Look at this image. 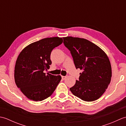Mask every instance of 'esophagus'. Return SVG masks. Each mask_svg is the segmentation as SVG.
Masks as SVG:
<instances>
[{"instance_id":"1","label":"esophagus","mask_w":126,"mask_h":126,"mask_svg":"<svg viewBox=\"0 0 126 126\" xmlns=\"http://www.w3.org/2000/svg\"><path fill=\"white\" fill-rule=\"evenodd\" d=\"M66 78V76H62V79H65Z\"/></svg>"}]
</instances>
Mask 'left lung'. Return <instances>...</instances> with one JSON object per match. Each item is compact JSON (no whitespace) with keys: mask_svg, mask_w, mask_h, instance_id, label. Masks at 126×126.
I'll list each match as a JSON object with an SVG mask.
<instances>
[{"mask_svg":"<svg viewBox=\"0 0 126 126\" xmlns=\"http://www.w3.org/2000/svg\"><path fill=\"white\" fill-rule=\"evenodd\" d=\"M63 43L70 50L76 68L82 71L79 81L70 90L87 102L97 100L105 92L111 81V67L106 53L87 39L63 37Z\"/></svg>","mask_w":126,"mask_h":126,"instance_id":"obj_1","label":"left lung"}]
</instances>
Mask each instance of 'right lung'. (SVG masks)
<instances>
[{
  "mask_svg": "<svg viewBox=\"0 0 126 126\" xmlns=\"http://www.w3.org/2000/svg\"><path fill=\"white\" fill-rule=\"evenodd\" d=\"M63 43L58 37L39 40L26 47L19 55L15 67L16 85L29 99L41 101L52 94L61 81L60 75L45 73L51 64L50 55Z\"/></svg>",
  "mask_w": 126,
  "mask_h": 126,
  "instance_id": "add662e5",
  "label": "right lung"
}]
</instances>
